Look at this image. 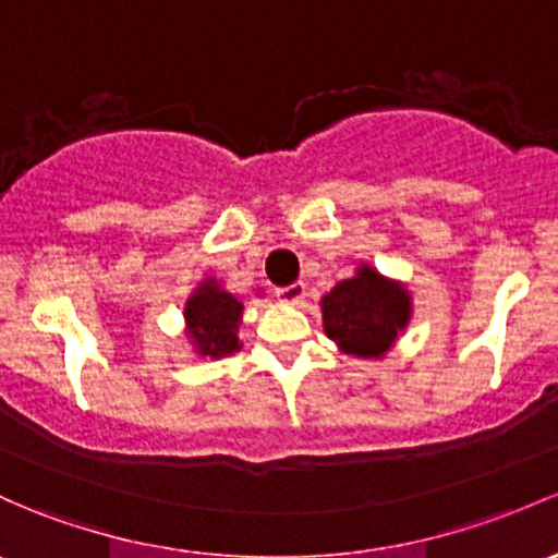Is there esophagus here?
<instances>
[{"mask_svg": "<svg viewBox=\"0 0 558 558\" xmlns=\"http://www.w3.org/2000/svg\"><path fill=\"white\" fill-rule=\"evenodd\" d=\"M304 294H307V286L304 283H291V286H283V289H275V296L286 304H299L304 299Z\"/></svg>", "mask_w": 558, "mask_h": 558, "instance_id": "esophagus-1", "label": "esophagus"}]
</instances>
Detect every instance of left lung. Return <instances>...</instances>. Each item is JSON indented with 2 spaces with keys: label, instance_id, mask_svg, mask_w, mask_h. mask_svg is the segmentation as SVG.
<instances>
[{
  "label": "left lung",
  "instance_id": "left-lung-1",
  "mask_svg": "<svg viewBox=\"0 0 558 558\" xmlns=\"http://www.w3.org/2000/svg\"><path fill=\"white\" fill-rule=\"evenodd\" d=\"M326 337L342 353L383 357L412 318V294L396 280L361 264L353 278L320 299Z\"/></svg>",
  "mask_w": 558,
  "mask_h": 558
}]
</instances>
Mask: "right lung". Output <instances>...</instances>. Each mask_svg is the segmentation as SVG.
I'll return each mask as SVG.
<instances>
[{
  "mask_svg": "<svg viewBox=\"0 0 558 558\" xmlns=\"http://www.w3.org/2000/svg\"><path fill=\"white\" fill-rule=\"evenodd\" d=\"M184 320L195 353L225 357L240 350L238 328L243 320V302L221 289L214 278L203 280L195 294L186 299Z\"/></svg>",
  "mask_w": 558,
  "mask_h": 558,
  "instance_id": "add662e5",
  "label": "right lung"
}]
</instances>
